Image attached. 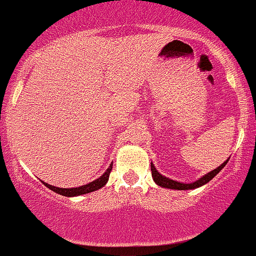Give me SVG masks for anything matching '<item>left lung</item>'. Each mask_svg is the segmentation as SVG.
Here are the masks:
<instances>
[{"mask_svg":"<svg viewBox=\"0 0 256 256\" xmlns=\"http://www.w3.org/2000/svg\"><path fill=\"white\" fill-rule=\"evenodd\" d=\"M229 161V158L226 160L224 164H222L220 166L216 167V170H213V171H210L209 174H206V176H203L202 178H200V180H197L196 182H192V183H182V182H177V180H171V178H167L164 176H162L161 174H160L158 171H157L156 168H154V164L151 162V171H152V178H154V183L158 186H161V187L164 188H170V190H194V188H198L200 187V186L206 184V183H208L209 180H212L214 176H216V174H219V172L223 170V167L226 166V162Z\"/></svg>","mask_w":256,"mask_h":256,"instance_id":"obj_1","label":"left lung"}]
</instances>
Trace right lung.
<instances>
[{"label": "right lung", "instance_id": "1", "mask_svg": "<svg viewBox=\"0 0 256 256\" xmlns=\"http://www.w3.org/2000/svg\"><path fill=\"white\" fill-rule=\"evenodd\" d=\"M112 170V164H110L109 168L105 171V174L102 176H100L98 180H92V182L88 183V184L82 186V187H76V188H58V187H54V186L48 184V183L43 182V184L46 187H48L49 190H52L53 192L58 193V194L62 196H66V197H76V196H82V194H86V193L90 192H94V190H100L102 187H104L106 184V182L109 180V176H110V172Z\"/></svg>", "mask_w": 256, "mask_h": 256}]
</instances>
